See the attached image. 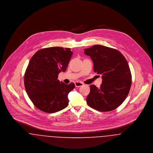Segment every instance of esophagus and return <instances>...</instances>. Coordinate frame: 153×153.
Returning <instances> with one entry per match:
<instances>
[{
  "mask_svg": "<svg viewBox=\"0 0 153 153\" xmlns=\"http://www.w3.org/2000/svg\"><path fill=\"white\" fill-rule=\"evenodd\" d=\"M74 84H75V86L76 87H81V86L84 85V84L82 82H76L74 83Z\"/></svg>",
  "mask_w": 153,
  "mask_h": 153,
  "instance_id": "obj_1",
  "label": "esophagus"
}]
</instances>
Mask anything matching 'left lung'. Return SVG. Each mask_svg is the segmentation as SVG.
<instances>
[{
  "label": "left lung",
  "instance_id": "left-lung-1",
  "mask_svg": "<svg viewBox=\"0 0 153 153\" xmlns=\"http://www.w3.org/2000/svg\"><path fill=\"white\" fill-rule=\"evenodd\" d=\"M94 64V71L102 74L99 88L90 85L86 98L88 105L102 112L115 110L128 96L131 85V74L127 60L117 50L102 45L85 49Z\"/></svg>",
  "mask_w": 153,
  "mask_h": 153
}]
</instances>
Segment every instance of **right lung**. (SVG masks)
Returning <instances> with one entry per match:
<instances>
[{"label":"right lung","mask_w":153,"mask_h":153,"mask_svg":"<svg viewBox=\"0 0 153 153\" xmlns=\"http://www.w3.org/2000/svg\"><path fill=\"white\" fill-rule=\"evenodd\" d=\"M72 54L69 48L51 47L38 51L31 58L25 73V87L41 111L55 113L68 105V93L75 85H66L57 78L61 71L66 70Z\"/></svg>","instance_id":"obj_1"}]
</instances>
